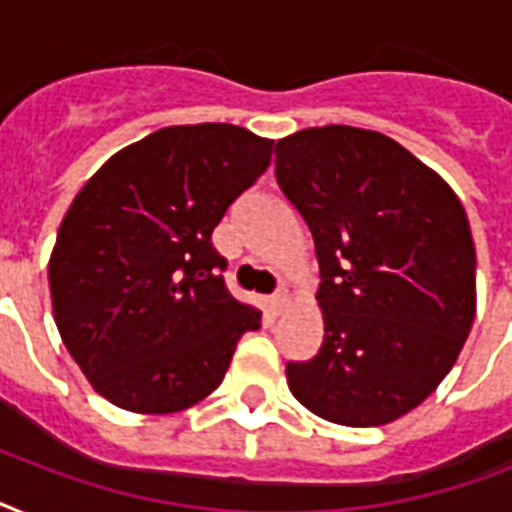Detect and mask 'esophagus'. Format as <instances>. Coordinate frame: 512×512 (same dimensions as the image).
Segmentation results:
<instances>
[{
  "mask_svg": "<svg viewBox=\"0 0 512 512\" xmlns=\"http://www.w3.org/2000/svg\"><path fill=\"white\" fill-rule=\"evenodd\" d=\"M284 305H287V297H284V292L279 289V292L271 297V311L281 313V311H284Z\"/></svg>",
  "mask_w": 512,
  "mask_h": 512,
  "instance_id": "1",
  "label": "esophagus"
}]
</instances>
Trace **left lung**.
Returning a JSON list of instances; mask_svg holds the SVG:
<instances>
[{"instance_id":"obj_1","label":"left lung","mask_w":512,"mask_h":512,"mask_svg":"<svg viewBox=\"0 0 512 512\" xmlns=\"http://www.w3.org/2000/svg\"><path fill=\"white\" fill-rule=\"evenodd\" d=\"M276 183L319 260L324 342L289 390L350 428L393 422L438 388L476 316V247L460 199L396 140L345 124L276 143Z\"/></svg>"}]
</instances>
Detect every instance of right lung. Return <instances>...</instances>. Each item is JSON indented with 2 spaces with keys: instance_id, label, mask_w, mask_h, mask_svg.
<instances>
[{
  "instance_id": "add662e5",
  "label": "right lung",
  "mask_w": 512,
  "mask_h": 512,
  "mask_svg": "<svg viewBox=\"0 0 512 512\" xmlns=\"http://www.w3.org/2000/svg\"><path fill=\"white\" fill-rule=\"evenodd\" d=\"M271 154L273 140L236 124L164 127L111 156L68 207L50 257L52 311L111 404L188 409L260 327L225 287L212 231Z\"/></svg>"
}]
</instances>
